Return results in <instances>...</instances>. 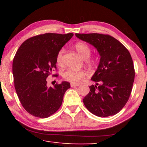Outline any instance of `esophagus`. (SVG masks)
Here are the masks:
<instances>
[{"label":"esophagus","mask_w":147,"mask_h":147,"mask_svg":"<svg viewBox=\"0 0 147 147\" xmlns=\"http://www.w3.org/2000/svg\"><path fill=\"white\" fill-rule=\"evenodd\" d=\"M79 86V84H76L74 83H71V88H74V87H78Z\"/></svg>","instance_id":"esophagus-1"}]
</instances>
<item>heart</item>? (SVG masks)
<instances>
[{"mask_svg":"<svg viewBox=\"0 0 147 147\" xmlns=\"http://www.w3.org/2000/svg\"><path fill=\"white\" fill-rule=\"evenodd\" d=\"M77 52L84 59H88L91 54V48L88 44L84 42H78L74 45ZM64 49H61L57 53L56 61L59 66L63 65V55ZM88 76L86 72L84 71H78L74 69H69L63 73V76L67 81L71 82L72 83L78 84L82 82Z\"/></svg>","mask_w":147,"mask_h":147,"instance_id":"heart-1","label":"heart"}]
</instances>
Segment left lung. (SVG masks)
I'll return each instance as SVG.
<instances>
[{
    "label": "left lung",
    "instance_id": "left-lung-1",
    "mask_svg": "<svg viewBox=\"0 0 147 147\" xmlns=\"http://www.w3.org/2000/svg\"><path fill=\"white\" fill-rule=\"evenodd\" d=\"M75 35L93 45L100 56L97 70L91 78L97 83L89 86V93L83 99L84 105L98 117L115 115L125 106L132 90L135 70L130 53L120 41L108 34Z\"/></svg>",
    "mask_w": 147,
    "mask_h": 147
}]
</instances>
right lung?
Returning <instances> with one entry per match:
<instances>
[{
	"instance_id": "add662e5",
	"label": "right lung",
	"mask_w": 147,
	"mask_h": 147,
	"mask_svg": "<svg viewBox=\"0 0 147 147\" xmlns=\"http://www.w3.org/2000/svg\"><path fill=\"white\" fill-rule=\"evenodd\" d=\"M73 36L39 34L26 39L17 50L12 66L15 89L22 106L30 115L47 118L60 108L70 84L63 82L48 88L46 80L57 70V53Z\"/></svg>"
}]
</instances>
